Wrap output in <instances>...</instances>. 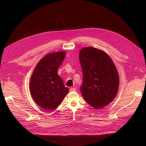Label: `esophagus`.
<instances>
[{"label": "esophagus", "instance_id": "esophagus-1", "mask_svg": "<svg viewBox=\"0 0 146 146\" xmlns=\"http://www.w3.org/2000/svg\"><path fill=\"white\" fill-rule=\"evenodd\" d=\"M69 90H70V91H76V88H74V87H71V88H70V89H69Z\"/></svg>", "mask_w": 146, "mask_h": 146}]
</instances>
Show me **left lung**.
Here are the masks:
<instances>
[{"mask_svg": "<svg viewBox=\"0 0 146 146\" xmlns=\"http://www.w3.org/2000/svg\"><path fill=\"white\" fill-rule=\"evenodd\" d=\"M82 72L81 94L90 105L95 109L108 105L117 95L119 77L110 56L92 47H85L79 53Z\"/></svg>", "mask_w": 146, "mask_h": 146, "instance_id": "left-lung-1", "label": "left lung"}]
</instances>
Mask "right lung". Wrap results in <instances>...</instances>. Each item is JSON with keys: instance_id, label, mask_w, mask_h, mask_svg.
I'll return each instance as SVG.
<instances>
[{"instance_id": "right-lung-1", "label": "right lung", "mask_w": 146, "mask_h": 146, "mask_svg": "<svg viewBox=\"0 0 146 146\" xmlns=\"http://www.w3.org/2000/svg\"><path fill=\"white\" fill-rule=\"evenodd\" d=\"M65 56L64 51L46 55L38 62L31 76L30 91L32 98L46 110L55 109L69 92L57 73Z\"/></svg>"}]
</instances>
